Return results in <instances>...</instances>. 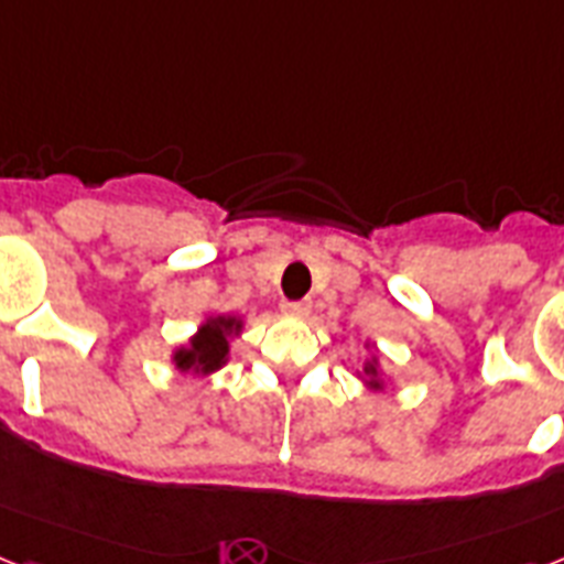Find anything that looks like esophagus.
<instances>
[{"mask_svg": "<svg viewBox=\"0 0 564 564\" xmlns=\"http://www.w3.org/2000/svg\"><path fill=\"white\" fill-rule=\"evenodd\" d=\"M282 311L291 316H308L311 314V302L308 300H300V302H285Z\"/></svg>", "mask_w": 564, "mask_h": 564, "instance_id": "obj_1", "label": "esophagus"}]
</instances>
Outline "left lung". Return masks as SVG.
<instances>
[{"mask_svg": "<svg viewBox=\"0 0 564 564\" xmlns=\"http://www.w3.org/2000/svg\"><path fill=\"white\" fill-rule=\"evenodd\" d=\"M362 375H366V386H371V389H383V380H380V371H377V357H371V360L366 362Z\"/></svg>", "mask_w": 564, "mask_h": 564, "instance_id": "left-lung-1", "label": "left lung"}]
</instances>
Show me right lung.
I'll return each mask as SVG.
<instances>
[{
	"label": "right lung",
	"instance_id": "obj_1",
	"mask_svg": "<svg viewBox=\"0 0 564 564\" xmlns=\"http://www.w3.org/2000/svg\"><path fill=\"white\" fill-rule=\"evenodd\" d=\"M239 332L241 319H236V316H209L187 346L175 348V355H172L175 369L193 371V375H213L227 362L230 337Z\"/></svg>",
	"mask_w": 564,
	"mask_h": 564
}]
</instances>
